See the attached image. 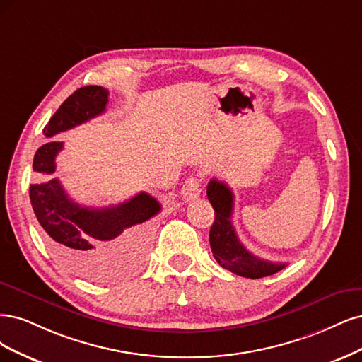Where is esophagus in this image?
Instances as JSON below:
<instances>
[{"mask_svg": "<svg viewBox=\"0 0 362 362\" xmlns=\"http://www.w3.org/2000/svg\"><path fill=\"white\" fill-rule=\"evenodd\" d=\"M200 192H202V185H200V180H198L197 177L191 176L186 179V182L183 183L182 186V195H183V200L186 202H192V200H197L198 197H200Z\"/></svg>", "mask_w": 362, "mask_h": 362, "instance_id": "obj_1", "label": "esophagus"}]
</instances>
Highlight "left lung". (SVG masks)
<instances>
[{"instance_id":"1","label":"left lung","mask_w":362,"mask_h":362,"mask_svg":"<svg viewBox=\"0 0 362 362\" xmlns=\"http://www.w3.org/2000/svg\"><path fill=\"white\" fill-rule=\"evenodd\" d=\"M206 192L215 211V221L211 227L209 240L219 266L239 276L252 279L276 274L286 267V263H272L257 257L240 243L231 223L235 195L227 183L212 179L207 185Z\"/></svg>"}]
</instances>
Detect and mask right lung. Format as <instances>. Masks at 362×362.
<instances>
[{"mask_svg": "<svg viewBox=\"0 0 362 362\" xmlns=\"http://www.w3.org/2000/svg\"><path fill=\"white\" fill-rule=\"evenodd\" d=\"M108 95V90L100 86L78 88L45 126V136L52 138L102 114ZM62 148L63 141L57 139L39 147L33 170L42 176L55 173V156ZM30 200L58 262L88 279L111 276L122 259L141 250L151 218L160 212L159 202L147 192H139L117 206H81L69 198L58 179L31 185Z\"/></svg>", "mask_w": 362, "mask_h": 362, "instance_id": "add662e5", "label": "right lung"}]
</instances>
